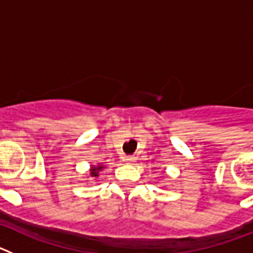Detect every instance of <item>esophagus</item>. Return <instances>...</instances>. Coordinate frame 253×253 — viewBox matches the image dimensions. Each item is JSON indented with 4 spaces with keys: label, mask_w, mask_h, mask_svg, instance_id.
Segmentation results:
<instances>
[{
    "label": "esophagus",
    "mask_w": 253,
    "mask_h": 253,
    "mask_svg": "<svg viewBox=\"0 0 253 253\" xmlns=\"http://www.w3.org/2000/svg\"><path fill=\"white\" fill-rule=\"evenodd\" d=\"M125 163H129V165H133L135 162V157H125Z\"/></svg>",
    "instance_id": "1"
}]
</instances>
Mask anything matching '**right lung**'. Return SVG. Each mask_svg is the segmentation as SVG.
Segmentation results:
<instances>
[{"label": "right lung", "mask_w": 253, "mask_h": 253, "mask_svg": "<svg viewBox=\"0 0 253 253\" xmlns=\"http://www.w3.org/2000/svg\"><path fill=\"white\" fill-rule=\"evenodd\" d=\"M105 169V166L102 163H99L97 166H91L90 167V176L91 177H99V172H101Z\"/></svg>", "instance_id": "add662e5"}]
</instances>
